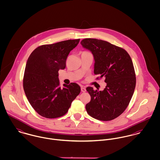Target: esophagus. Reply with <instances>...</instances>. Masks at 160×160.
Here are the masks:
<instances>
[{
    "mask_svg": "<svg viewBox=\"0 0 160 160\" xmlns=\"http://www.w3.org/2000/svg\"><path fill=\"white\" fill-rule=\"evenodd\" d=\"M81 91L82 92H85L86 91V89L84 86H81Z\"/></svg>",
    "mask_w": 160,
    "mask_h": 160,
    "instance_id": "esophagus-1",
    "label": "esophagus"
}]
</instances>
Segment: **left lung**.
Returning a JSON list of instances; mask_svg holds the SVG:
<instances>
[{"label": "left lung", "mask_w": 160, "mask_h": 160, "mask_svg": "<svg viewBox=\"0 0 160 160\" xmlns=\"http://www.w3.org/2000/svg\"><path fill=\"white\" fill-rule=\"evenodd\" d=\"M81 44L93 54L94 74L100 78H105L107 83L103 91L86 88L91 97L86 105V111L92 118L100 121L114 119L126 109L136 88L131 58L124 49L105 41L87 38L82 40Z\"/></svg>", "instance_id": "left-lung-1"}]
</instances>
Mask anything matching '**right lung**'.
Returning <instances> with one entry per match:
<instances>
[{"label":"right lung","mask_w":160,"mask_h":160,"mask_svg":"<svg viewBox=\"0 0 160 160\" xmlns=\"http://www.w3.org/2000/svg\"><path fill=\"white\" fill-rule=\"evenodd\" d=\"M80 39L39 46L29 55L23 78V89L34 110L47 118L66 114L79 94L80 86L72 82L60 86L58 71L66 67L69 52Z\"/></svg>","instance_id":"right-lung-1"}]
</instances>
